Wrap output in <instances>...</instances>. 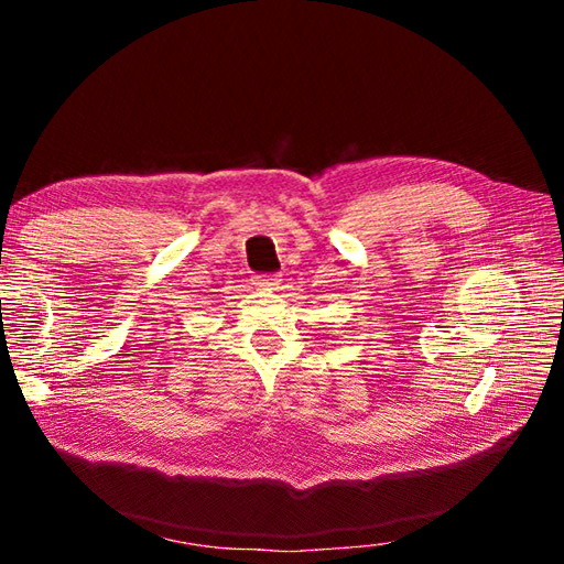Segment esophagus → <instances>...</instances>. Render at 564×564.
<instances>
[{
  "label": "esophagus",
  "instance_id": "1",
  "mask_svg": "<svg viewBox=\"0 0 564 564\" xmlns=\"http://www.w3.org/2000/svg\"><path fill=\"white\" fill-rule=\"evenodd\" d=\"M280 278L278 275H261V278H253V284L259 289H265V292H278L280 286Z\"/></svg>",
  "mask_w": 564,
  "mask_h": 564
}]
</instances>
